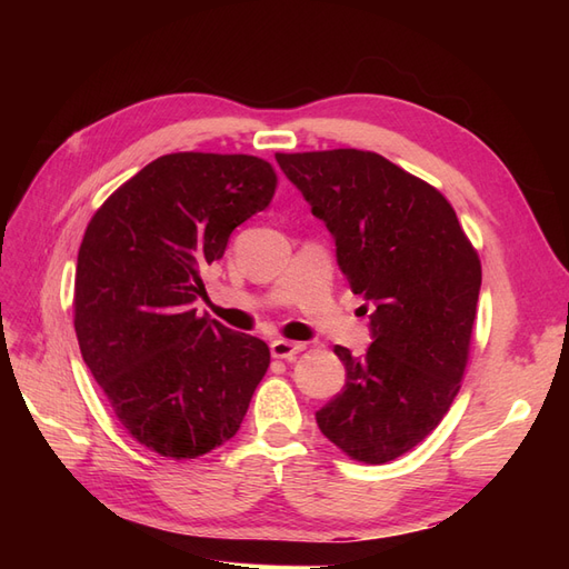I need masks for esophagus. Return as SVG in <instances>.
Wrapping results in <instances>:
<instances>
[{
    "label": "esophagus",
    "mask_w": 569,
    "mask_h": 569,
    "mask_svg": "<svg viewBox=\"0 0 569 569\" xmlns=\"http://www.w3.org/2000/svg\"><path fill=\"white\" fill-rule=\"evenodd\" d=\"M301 351H303V343H299V341H287V339L270 341L272 358H295Z\"/></svg>",
    "instance_id": "1"
}]
</instances>
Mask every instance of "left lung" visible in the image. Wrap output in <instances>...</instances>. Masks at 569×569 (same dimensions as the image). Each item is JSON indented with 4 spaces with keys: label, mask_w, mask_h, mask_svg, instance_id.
Returning <instances> with one entry per match:
<instances>
[{
    "label": "left lung",
    "mask_w": 569,
    "mask_h": 569,
    "mask_svg": "<svg viewBox=\"0 0 569 569\" xmlns=\"http://www.w3.org/2000/svg\"><path fill=\"white\" fill-rule=\"evenodd\" d=\"M274 159L332 232L351 289L372 306L368 351L335 347L347 385L316 412L318 427L349 458L389 462L416 449L460 391L481 284L477 249L437 187L380 153Z\"/></svg>",
    "instance_id": "8db88e82"
}]
</instances>
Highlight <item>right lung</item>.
I'll use <instances>...</instances> for the list:
<instances>
[{"label":"right lung","mask_w":569,"mask_h":569,"mask_svg":"<svg viewBox=\"0 0 569 569\" xmlns=\"http://www.w3.org/2000/svg\"><path fill=\"white\" fill-rule=\"evenodd\" d=\"M278 176L249 153H166L120 184L84 230L76 268L82 360L128 435L189 460L237 435L268 343L197 316L201 270L268 209Z\"/></svg>","instance_id":"right-lung-1"}]
</instances>
